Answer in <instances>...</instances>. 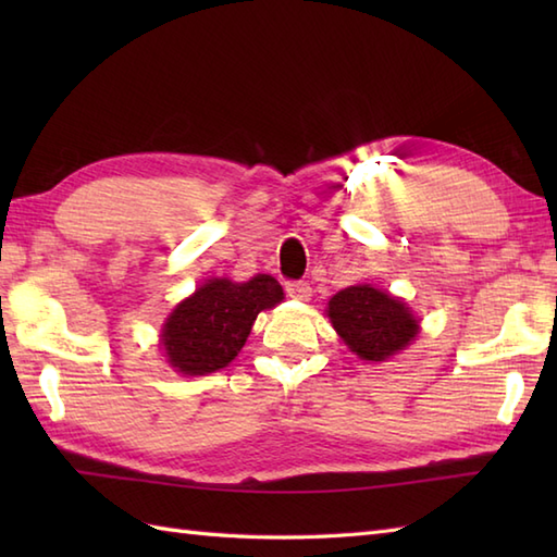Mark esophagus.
I'll return each instance as SVG.
<instances>
[{
	"label": "esophagus",
	"mask_w": 557,
	"mask_h": 557,
	"mask_svg": "<svg viewBox=\"0 0 557 557\" xmlns=\"http://www.w3.org/2000/svg\"><path fill=\"white\" fill-rule=\"evenodd\" d=\"M285 289H287V294H289L292 299H299V301H309L311 299L309 282H287Z\"/></svg>",
	"instance_id": "obj_1"
}]
</instances>
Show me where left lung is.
Segmentation results:
<instances>
[{"instance_id":"1","label":"left lung","mask_w":557,"mask_h":557,"mask_svg":"<svg viewBox=\"0 0 557 557\" xmlns=\"http://www.w3.org/2000/svg\"><path fill=\"white\" fill-rule=\"evenodd\" d=\"M327 315L345 345L366 361L389 359L419 333V321L407 306L371 285L337 292Z\"/></svg>"}]
</instances>
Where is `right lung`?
<instances>
[{
    "mask_svg": "<svg viewBox=\"0 0 557 557\" xmlns=\"http://www.w3.org/2000/svg\"><path fill=\"white\" fill-rule=\"evenodd\" d=\"M280 301L282 287L270 275L248 282L208 280L164 323V354L180 373H215L242 351L258 313Z\"/></svg>",
    "mask_w": 557,
    "mask_h": 557,
    "instance_id": "right-lung-1",
    "label": "right lung"
}]
</instances>
